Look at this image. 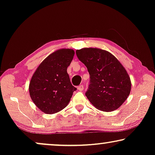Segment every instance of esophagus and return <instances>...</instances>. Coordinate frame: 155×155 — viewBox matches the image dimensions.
Masks as SVG:
<instances>
[{"mask_svg": "<svg viewBox=\"0 0 155 155\" xmlns=\"http://www.w3.org/2000/svg\"><path fill=\"white\" fill-rule=\"evenodd\" d=\"M77 89L79 91H82L83 90H84V86H83V85H80V86H78L77 87Z\"/></svg>", "mask_w": 155, "mask_h": 155, "instance_id": "1", "label": "esophagus"}]
</instances>
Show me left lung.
<instances>
[{
    "instance_id": "8db88e82",
    "label": "left lung",
    "mask_w": 155,
    "mask_h": 155,
    "mask_svg": "<svg viewBox=\"0 0 155 155\" xmlns=\"http://www.w3.org/2000/svg\"><path fill=\"white\" fill-rule=\"evenodd\" d=\"M76 54L90 74L87 98L100 110L111 112L118 109L127 99L131 88L124 67L112 54L104 50L82 48Z\"/></svg>"
}]
</instances>
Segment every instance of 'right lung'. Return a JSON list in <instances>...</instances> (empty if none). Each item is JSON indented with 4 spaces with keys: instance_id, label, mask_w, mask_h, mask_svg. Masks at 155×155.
<instances>
[{
    "instance_id": "obj_1",
    "label": "right lung",
    "mask_w": 155,
    "mask_h": 155,
    "mask_svg": "<svg viewBox=\"0 0 155 155\" xmlns=\"http://www.w3.org/2000/svg\"><path fill=\"white\" fill-rule=\"evenodd\" d=\"M74 55L71 49H60L47 57L35 71L29 84V94L37 107L45 114L64 109L77 90L67 72Z\"/></svg>"
}]
</instances>
